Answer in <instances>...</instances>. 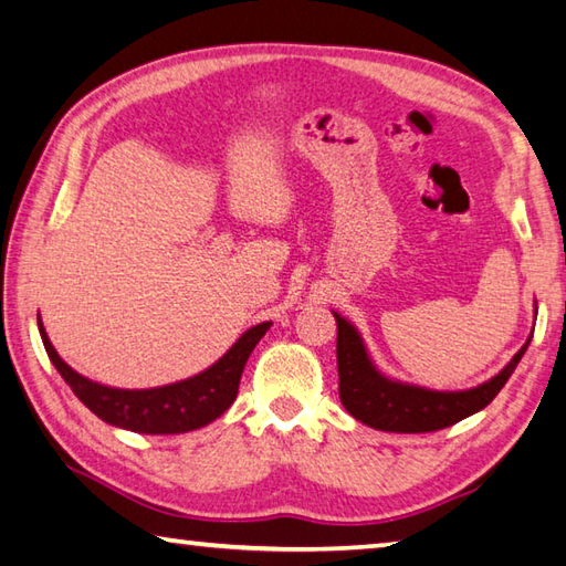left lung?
I'll use <instances>...</instances> for the list:
<instances>
[{
	"label": "left lung",
	"instance_id": "left-lung-1",
	"mask_svg": "<svg viewBox=\"0 0 566 566\" xmlns=\"http://www.w3.org/2000/svg\"><path fill=\"white\" fill-rule=\"evenodd\" d=\"M336 316V364L338 398L356 420L390 433H430L458 423L485 408L515 371L532 336L502 371L470 390H428L390 381L376 371L356 328L344 316Z\"/></svg>",
	"mask_w": 566,
	"mask_h": 566
}]
</instances>
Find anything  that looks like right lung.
I'll list each match as a JSON object with an SVG mask.
<instances>
[{"mask_svg":"<svg viewBox=\"0 0 566 566\" xmlns=\"http://www.w3.org/2000/svg\"><path fill=\"white\" fill-rule=\"evenodd\" d=\"M270 326L272 322H262L252 326L250 332H244L238 338V344L218 364H212L208 371L185 378V381L178 384L143 390L108 388L88 381V378L76 374L69 364L61 361V356L51 346L41 324L39 334L51 364L56 366L61 378L71 386L76 398L91 413H96L111 426L133 430V433L172 436L208 426L232 406V400L238 398L244 364H248L252 348L260 344V338Z\"/></svg>","mask_w":566,"mask_h":566,"instance_id":"obj_1","label":"right lung"}]
</instances>
